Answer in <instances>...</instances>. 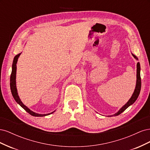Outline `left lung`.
<instances>
[{"instance_id": "obj_1", "label": "left lung", "mask_w": 150, "mask_h": 150, "mask_svg": "<svg viewBox=\"0 0 150 150\" xmlns=\"http://www.w3.org/2000/svg\"><path fill=\"white\" fill-rule=\"evenodd\" d=\"M133 57L137 59H138V58L136 57L134 55H133ZM137 84H136V88H135V89H134V91L132 95V96H131V98L129 99V100L127 102V103L125 104V105H124L123 106H122L120 110H119V111L116 112V114L113 115L112 116H117L120 115L121 112H123L124 111H125L127 108H128L130 105H131V104H133L135 101L136 100H137L139 94V93H140V90H141V86H142V81H141V76H140V64H139V62H138L137 63Z\"/></svg>"}]
</instances>
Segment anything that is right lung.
Segmentation results:
<instances>
[{
	"label": "right lung",
	"mask_w": 150,
	"mask_h": 150,
	"mask_svg": "<svg viewBox=\"0 0 150 150\" xmlns=\"http://www.w3.org/2000/svg\"><path fill=\"white\" fill-rule=\"evenodd\" d=\"M21 55V53L17 54L15 57L14 59H13V63H12V72L11 74V78H10V86H11V93L13 96V98H14V99L16 100V101L19 104V105L23 108L24 110L28 112V113L32 116H45L47 115H49L52 114L54 112H52L51 113H49V114H45V115H42V114H38V113H36L33 112V111H31L30 109H29L26 106H25L24 104L22 103V101H21V99L18 96V93H17V88H16V64L17 62V59L19 58V56Z\"/></svg>",
	"instance_id": "right-lung-1"
}]
</instances>
